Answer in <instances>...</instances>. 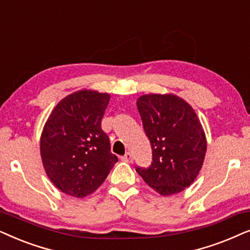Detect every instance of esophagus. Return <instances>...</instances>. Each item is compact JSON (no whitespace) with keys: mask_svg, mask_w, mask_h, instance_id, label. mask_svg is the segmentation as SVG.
<instances>
[{"mask_svg":"<svg viewBox=\"0 0 250 250\" xmlns=\"http://www.w3.org/2000/svg\"><path fill=\"white\" fill-rule=\"evenodd\" d=\"M122 160H123V161L129 162V164H131V162L134 161V158H132V154H131L130 152H127L125 155L122 156Z\"/></svg>","mask_w":250,"mask_h":250,"instance_id":"obj_1","label":"esophagus"}]
</instances>
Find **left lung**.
<instances>
[{
	"label": "left lung",
	"instance_id": "left-lung-1",
	"mask_svg": "<svg viewBox=\"0 0 250 250\" xmlns=\"http://www.w3.org/2000/svg\"><path fill=\"white\" fill-rule=\"evenodd\" d=\"M137 108L149 139L152 162L136 171L161 195L176 194L194 182L204 164L207 142L193 108L174 95H145Z\"/></svg>",
	"mask_w": 250,
	"mask_h": 250
}]
</instances>
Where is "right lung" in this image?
<instances>
[{
	"label": "right lung",
	"mask_w": 250,
	"mask_h": 250,
	"mask_svg": "<svg viewBox=\"0 0 250 250\" xmlns=\"http://www.w3.org/2000/svg\"><path fill=\"white\" fill-rule=\"evenodd\" d=\"M109 95L81 90L53 108L41 136L45 172L62 192L83 198L107 177L118 156L102 129Z\"/></svg>",
	"instance_id": "obj_1"
}]
</instances>
